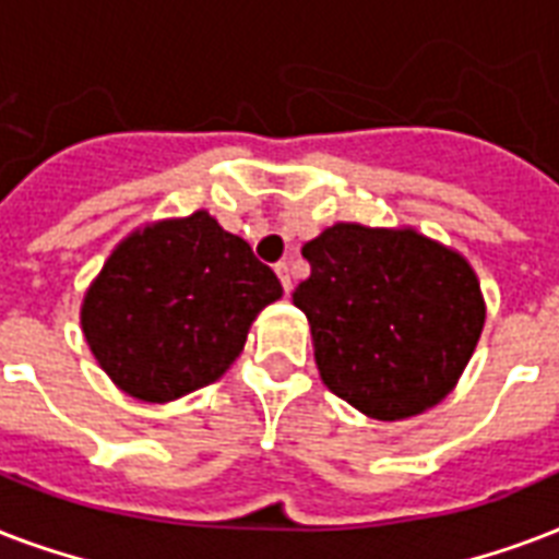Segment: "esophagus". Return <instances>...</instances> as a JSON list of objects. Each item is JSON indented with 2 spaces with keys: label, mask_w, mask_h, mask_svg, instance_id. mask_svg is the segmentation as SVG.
<instances>
[{
  "label": "esophagus",
  "mask_w": 559,
  "mask_h": 559,
  "mask_svg": "<svg viewBox=\"0 0 559 559\" xmlns=\"http://www.w3.org/2000/svg\"><path fill=\"white\" fill-rule=\"evenodd\" d=\"M274 271H276V276H280V283H283L285 294L292 292V271H288V262H276Z\"/></svg>",
  "instance_id": "34e87169"
}]
</instances>
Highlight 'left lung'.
Returning a JSON list of instances; mask_svg holds the SVG:
<instances>
[{
	"mask_svg": "<svg viewBox=\"0 0 559 559\" xmlns=\"http://www.w3.org/2000/svg\"><path fill=\"white\" fill-rule=\"evenodd\" d=\"M309 318L329 391L373 419H405L452 391L481 338V285L457 250L414 227L332 224L302 245Z\"/></svg>",
	"mask_w": 559,
	"mask_h": 559,
	"instance_id": "obj_1",
	"label": "left lung"
}]
</instances>
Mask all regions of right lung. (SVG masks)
I'll use <instances>...</instances> for the list:
<instances>
[{"label": "right lung", "mask_w": 559, "mask_h": 559, "mask_svg": "<svg viewBox=\"0 0 559 559\" xmlns=\"http://www.w3.org/2000/svg\"><path fill=\"white\" fill-rule=\"evenodd\" d=\"M283 285L210 212L145 224L104 262L81 302L95 361L124 393L171 402L239 358L250 323Z\"/></svg>", "instance_id": "right-lung-1"}]
</instances>
